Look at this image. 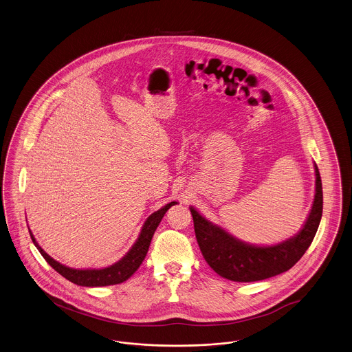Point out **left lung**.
Wrapping results in <instances>:
<instances>
[{
  "mask_svg": "<svg viewBox=\"0 0 352 352\" xmlns=\"http://www.w3.org/2000/svg\"><path fill=\"white\" fill-rule=\"evenodd\" d=\"M314 170L316 195L309 216L295 237L278 245L255 246L242 242L190 207L197 243L210 267L228 280L243 283L263 280L294 267L308 250L322 217V182L316 164Z\"/></svg>",
  "mask_w": 352,
  "mask_h": 352,
  "instance_id": "left-lung-1",
  "label": "left lung"
}]
</instances>
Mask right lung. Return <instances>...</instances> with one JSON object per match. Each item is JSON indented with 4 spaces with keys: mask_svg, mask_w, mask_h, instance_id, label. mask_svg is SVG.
<instances>
[{
    "mask_svg": "<svg viewBox=\"0 0 352 352\" xmlns=\"http://www.w3.org/2000/svg\"><path fill=\"white\" fill-rule=\"evenodd\" d=\"M175 204H178V203L171 201L165 207H162L161 210L152 213L146 219L145 224L142 226L140 236L135 242V245L132 246V249L119 262L113 263V266L100 268V270H76V268L67 267V266L58 263L38 245L36 239H34L30 229H28V232H30V236H31L34 245L38 248L43 258L48 262V265L57 271L61 276H64L65 279H68L77 285H82V287L113 285V284H120V283L126 281V279H129L135 274V271L140 267L145 255L148 253V249H149V245H151V241L155 234L157 226L161 223L164 214L166 213L170 207H173Z\"/></svg>",
    "mask_w": 352,
    "mask_h": 352,
    "instance_id": "add662e5",
    "label": "right lung"
}]
</instances>
